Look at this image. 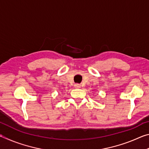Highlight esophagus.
<instances>
[{"mask_svg":"<svg viewBox=\"0 0 149 149\" xmlns=\"http://www.w3.org/2000/svg\"><path fill=\"white\" fill-rule=\"evenodd\" d=\"M74 87L75 88H79L81 87V85L80 84H76L74 85Z\"/></svg>","mask_w":149,"mask_h":149,"instance_id":"obj_1","label":"esophagus"}]
</instances>
